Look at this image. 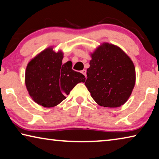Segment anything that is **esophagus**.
I'll list each match as a JSON object with an SVG mask.
<instances>
[{
  "instance_id": "esophagus-1",
  "label": "esophagus",
  "mask_w": 159,
  "mask_h": 159,
  "mask_svg": "<svg viewBox=\"0 0 159 159\" xmlns=\"http://www.w3.org/2000/svg\"><path fill=\"white\" fill-rule=\"evenodd\" d=\"M81 73L84 75L85 76H86V70L85 69H83V71H81Z\"/></svg>"
}]
</instances>
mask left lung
Instances as JSON below:
<instances>
[{
    "mask_svg": "<svg viewBox=\"0 0 159 159\" xmlns=\"http://www.w3.org/2000/svg\"><path fill=\"white\" fill-rule=\"evenodd\" d=\"M85 85L99 106L120 107L135 84V68L130 57L117 45L103 43L90 54Z\"/></svg>",
    "mask_w": 159,
    "mask_h": 159,
    "instance_id": "left-lung-1",
    "label": "left lung"
}]
</instances>
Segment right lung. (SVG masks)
<instances>
[{"instance_id":"right-lung-1","label":"right lung","mask_w":159,"mask_h":159,"mask_svg":"<svg viewBox=\"0 0 159 159\" xmlns=\"http://www.w3.org/2000/svg\"><path fill=\"white\" fill-rule=\"evenodd\" d=\"M64 53L46 48L28 63L25 85L29 95L38 104L53 107L61 103L74 86L84 83L85 77L71 69V61L62 64Z\"/></svg>"}]
</instances>
